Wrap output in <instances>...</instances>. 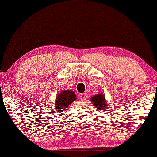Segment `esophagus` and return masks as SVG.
<instances>
[{
	"label": "esophagus",
	"instance_id": "34e87169",
	"mask_svg": "<svg viewBox=\"0 0 157 157\" xmlns=\"http://www.w3.org/2000/svg\"><path fill=\"white\" fill-rule=\"evenodd\" d=\"M86 94L85 93H82V94H80V97H79V99H80L81 101H84L85 99H86Z\"/></svg>",
	"mask_w": 157,
	"mask_h": 157
}]
</instances>
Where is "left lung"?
<instances>
[{
    "label": "left lung",
    "instance_id": "obj_1",
    "mask_svg": "<svg viewBox=\"0 0 157 157\" xmlns=\"http://www.w3.org/2000/svg\"><path fill=\"white\" fill-rule=\"evenodd\" d=\"M90 100L94 107L97 109V111L102 112L106 111L105 109H108L107 107V103L105 99V95L103 94L99 93L90 98Z\"/></svg>",
    "mask_w": 157,
    "mask_h": 157
}]
</instances>
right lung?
<instances>
[{
	"mask_svg": "<svg viewBox=\"0 0 157 157\" xmlns=\"http://www.w3.org/2000/svg\"><path fill=\"white\" fill-rule=\"evenodd\" d=\"M76 94L72 90H63L58 94L55 101L54 109L58 112H63L70 104L76 100Z\"/></svg>",
	"mask_w": 157,
	"mask_h": 157,
	"instance_id": "1",
	"label": "right lung"
}]
</instances>
